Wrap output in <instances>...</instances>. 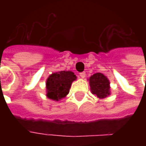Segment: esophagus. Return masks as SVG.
Wrapping results in <instances>:
<instances>
[{
  "instance_id": "34e87169",
  "label": "esophagus",
  "mask_w": 146,
  "mask_h": 146,
  "mask_svg": "<svg viewBox=\"0 0 146 146\" xmlns=\"http://www.w3.org/2000/svg\"><path fill=\"white\" fill-rule=\"evenodd\" d=\"M80 76L81 78H85L86 77V73L85 72H82V73H80Z\"/></svg>"
}]
</instances>
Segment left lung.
Instances as JSON below:
<instances>
[{
	"mask_svg": "<svg viewBox=\"0 0 146 146\" xmlns=\"http://www.w3.org/2000/svg\"><path fill=\"white\" fill-rule=\"evenodd\" d=\"M89 83L92 94L99 98H104L110 95V82L108 78L101 73H97L89 78Z\"/></svg>",
	"mask_w": 146,
	"mask_h": 146,
	"instance_id": "8db88e82",
	"label": "left lung"
}]
</instances>
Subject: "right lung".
<instances>
[{"label": "right lung", "mask_w": 146, "mask_h": 146, "mask_svg": "<svg viewBox=\"0 0 146 146\" xmlns=\"http://www.w3.org/2000/svg\"><path fill=\"white\" fill-rule=\"evenodd\" d=\"M76 79V76L71 71H59L51 74L47 80V96L54 101L62 99L69 93Z\"/></svg>", "instance_id": "add662e5"}]
</instances>
